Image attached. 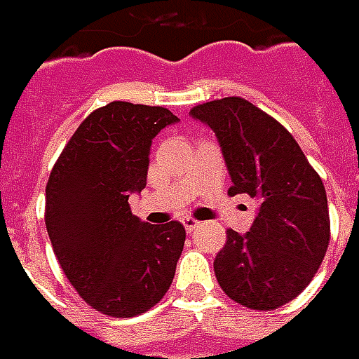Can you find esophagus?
<instances>
[{
	"mask_svg": "<svg viewBox=\"0 0 359 359\" xmlns=\"http://www.w3.org/2000/svg\"><path fill=\"white\" fill-rule=\"evenodd\" d=\"M184 226H186L187 233H191V231H196V229L200 228V222L194 219V217H186V219H184Z\"/></svg>",
	"mask_w": 359,
	"mask_h": 359,
	"instance_id": "obj_1",
	"label": "esophagus"
}]
</instances>
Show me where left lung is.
<instances>
[{
    "mask_svg": "<svg viewBox=\"0 0 359 359\" xmlns=\"http://www.w3.org/2000/svg\"><path fill=\"white\" fill-rule=\"evenodd\" d=\"M189 116L214 130L233 184L228 194L259 201L248 233L228 229L214 259L217 283L250 310H276L304 292L327 250L322 177L292 133L243 97L196 105Z\"/></svg>",
    "mask_w": 359,
    "mask_h": 359,
    "instance_id": "obj_1",
    "label": "left lung"
}]
</instances>
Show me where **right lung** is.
<instances>
[{
  "label": "right lung",
  "mask_w": 359,
  "mask_h": 359,
  "mask_svg": "<svg viewBox=\"0 0 359 359\" xmlns=\"http://www.w3.org/2000/svg\"><path fill=\"white\" fill-rule=\"evenodd\" d=\"M175 121L159 105L111 102L79 123L49 173L46 228L55 257L105 316H140L172 285L186 229L142 222L128 200L145 187L151 140Z\"/></svg>",
  "instance_id": "obj_1"
}]
</instances>
